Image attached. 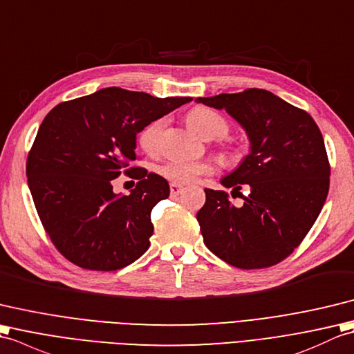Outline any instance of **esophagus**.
Segmentation results:
<instances>
[{
  "mask_svg": "<svg viewBox=\"0 0 354 354\" xmlns=\"http://www.w3.org/2000/svg\"><path fill=\"white\" fill-rule=\"evenodd\" d=\"M169 191H171V195H178L183 192V186L182 185H177V183H171L169 185Z\"/></svg>",
  "mask_w": 354,
  "mask_h": 354,
  "instance_id": "esophagus-1",
  "label": "esophagus"
}]
</instances>
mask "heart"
Returning a JSON list of instances; mask_svg holds the SVG:
<instances>
[{"mask_svg": "<svg viewBox=\"0 0 354 354\" xmlns=\"http://www.w3.org/2000/svg\"><path fill=\"white\" fill-rule=\"evenodd\" d=\"M165 124H167V121L163 118H159V120L148 124L139 133V144L145 153L156 154L159 151ZM186 124L195 135L206 140L221 138L227 133V122L224 121V118L215 111H212V109L203 106L194 107L186 113ZM223 159L225 162H234L238 159V154L230 150L224 151ZM214 168V163L210 160H169L162 163L157 168V172L172 183L189 185L197 182L203 176L212 174Z\"/></svg>", "mask_w": 354, "mask_h": 354, "instance_id": "obj_1", "label": "heart"}]
</instances>
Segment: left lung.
I'll use <instances>...</instances> for the list:
<instances>
[{"label":"left lung","instance_id":"1","mask_svg":"<svg viewBox=\"0 0 354 354\" xmlns=\"http://www.w3.org/2000/svg\"><path fill=\"white\" fill-rule=\"evenodd\" d=\"M224 109L245 130L250 154L221 178L243 200L233 206L224 191L204 189L197 219L206 247L241 270L283 261L300 245L323 209L328 185L324 139L313 118L265 89L195 100ZM249 191L242 196L239 191Z\"/></svg>","mask_w":354,"mask_h":354}]
</instances>
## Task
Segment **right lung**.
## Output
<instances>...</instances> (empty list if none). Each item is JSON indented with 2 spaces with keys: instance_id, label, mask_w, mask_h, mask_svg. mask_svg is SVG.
<instances>
[{
  "instance_id": "1",
  "label": "right lung",
  "mask_w": 354,
  "mask_h": 354,
  "mask_svg": "<svg viewBox=\"0 0 354 354\" xmlns=\"http://www.w3.org/2000/svg\"><path fill=\"white\" fill-rule=\"evenodd\" d=\"M192 101L121 88L60 103L45 116L27 157L28 187L54 245L84 270L116 271L150 247L151 210L169 197L163 177L136 160V135ZM121 174L140 182L130 196L113 192Z\"/></svg>"
}]
</instances>
